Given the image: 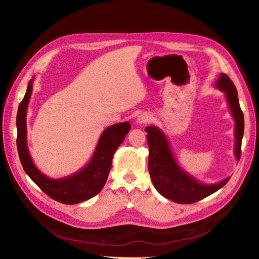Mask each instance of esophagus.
<instances>
[{
    "mask_svg": "<svg viewBox=\"0 0 259 259\" xmlns=\"http://www.w3.org/2000/svg\"><path fill=\"white\" fill-rule=\"evenodd\" d=\"M149 120H151V117H149V115H147V114H142L141 116H139V118H138V123H140V124H143V123L148 122Z\"/></svg>",
    "mask_w": 259,
    "mask_h": 259,
    "instance_id": "1",
    "label": "esophagus"
}]
</instances>
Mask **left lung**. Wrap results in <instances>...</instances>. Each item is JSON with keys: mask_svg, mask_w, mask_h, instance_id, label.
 Instances as JSON below:
<instances>
[{"mask_svg": "<svg viewBox=\"0 0 259 259\" xmlns=\"http://www.w3.org/2000/svg\"><path fill=\"white\" fill-rule=\"evenodd\" d=\"M215 87L224 91L226 95L231 115L236 121L235 154L239 161L242 138L244 133V116L240 107L238 91L232 80L224 73L220 74L219 79L215 82ZM145 131L147 132L146 139L149 148V175L158 193L166 199L182 204L194 203L218 191L230 180V178H227L216 184H202L182 170L174 159L168 140L159 128L147 126Z\"/></svg>", "mask_w": 259, "mask_h": 259, "instance_id": "1", "label": "left lung"}]
</instances>
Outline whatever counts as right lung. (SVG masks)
<instances>
[{
  "label": "right lung",
  "instance_id": "right-lung-1",
  "mask_svg": "<svg viewBox=\"0 0 259 259\" xmlns=\"http://www.w3.org/2000/svg\"><path fill=\"white\" fill-rule=\"evenodd\" d=\"M30 80L27 93L19 104L17 112V148L23 170L30 179L58 202L64 204H76L98 195L102 190L112 168L114 153L130 131V123L119 122L106 128L100 137L96 151L89 163L70 177L54 180L41 173L32 161L27 146L26 116L30 97L32 94Z\"/></svg>",
  "mask_w": 259,
  "mask_h": 259
}]
</instances>
